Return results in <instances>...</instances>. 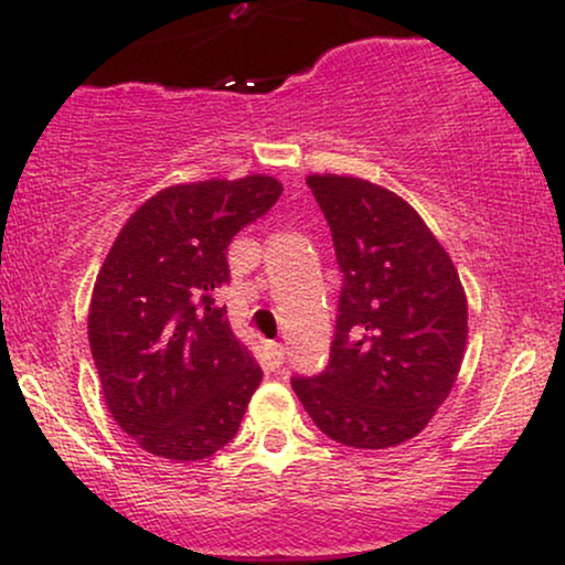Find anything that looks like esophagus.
Listing matches in <instances>:
<instances>
[{"label": "esophagus", "instance_id": "obj_1", "mask_svg": "<svg viewBox=\"0 0 565 565\" xmlns=\"http://www.w3.org/2000/svg\"><path fill=\"white\" fill-rule=\"evenodd\" d=\"M268 355H270V364L281 366L284 364V345H281V342H268Z\"/></svg>", "mask_w": 565, "mask_h": 565}]
</instances>
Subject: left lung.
Listing matches in <instances>:
<instances>
[{
  "instance_id": "8db88e82",
  "label": "left lung",
  "mask_w": 565,
  "mask_h": 565,
  "mask_svg": "<svg viewBox=\"0 0 565 565\" xmlns=\"http://www.w3.org/2000/svg\"><path fill=\"white\" fill-rule=\"evenodd\" d=\"M342 270L327 372L295 377L316 427L353 449L423 433L468 345V297L449 252L408 201L350 174H308Z\"/></svg>"
}]
</instances>
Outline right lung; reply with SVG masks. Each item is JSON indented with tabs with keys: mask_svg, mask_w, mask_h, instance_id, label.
<instances>
[{
	"mask_svg": "<svg viewBox=\"0 0 565 565\" xmlns=\"http://www.w3.org/2000/svg\"><path fill=\"white\" fill-rule=\"evenodd\" d=\"M284 185L270 174L161 188L121 225L89 300V350L106 406L140 449L174 462L236 436L263 372L215 289L231 238Z\"/></svg>",
	"mask_w": 565,
	"mask_h": 565,
	"instance_id": "1",
	"label": "right lung"
}]
</instances>
